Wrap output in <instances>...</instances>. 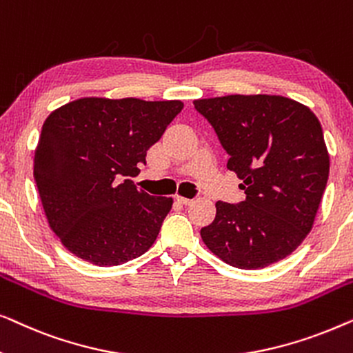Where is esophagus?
Here are the masks:
<instances>
[{
	"instance_id": "34e87169",
	"label": "esophagus",
	"mask_w": 353,
	"mask_h": 353,
	"mask_svg": "<svg viewBox=\"0 0 353 353\" xmlns=\"http://www.w3.org/2000/svg\"><path fill=\"white\" fill-rule=\"evenodd\" d=\"M175 199L180 202V204H183V205H190L191 202H192V199H188V197H183V196H176Z\"/></svg>"
}]
</instances>
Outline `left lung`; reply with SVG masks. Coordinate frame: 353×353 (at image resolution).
I'll use <instances>...</instances> for the list:
<instances>
[{
	"instance_id": "1",
	"label": "left lung",
	"mask_w": 353,
	"mask_h": 353,
	"mask_svg": "<svg viewBox=\"0 0 353 353\" xmlns=\"http://www.w3.org/2000/svg\"><path fill=\"white\" fill-rule=\"evenodd\" d=\"M215 130L245 199L216 202L201 230L212 252L243 270L268 267L310 233L330 175L321 125L305 105L283 96L230 94L194 101Z\"/></svg>"
}]
</instances>
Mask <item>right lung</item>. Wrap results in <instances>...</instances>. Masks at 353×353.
I'll list each match as a JSON object with an SVG mask.
<instances>
[{
  "instance_id": "right-lung-1",
  "label": "right lung",
  "mask_w": 353,
  "mask_h": 353,
  "mask_svg": "<svg viewBox=\"0 0 353 353\" xmlns=\"http://www.w3.org/2000/svg\"><path fill=\"white\" fill-rule=\"evenodd\" d=\"M181 109V101L81 98L45 120L33 176L51 230L72 254L115 267L154 244L173 201L138 191L130 176Z\"/></svg>"
}]
</instances>
